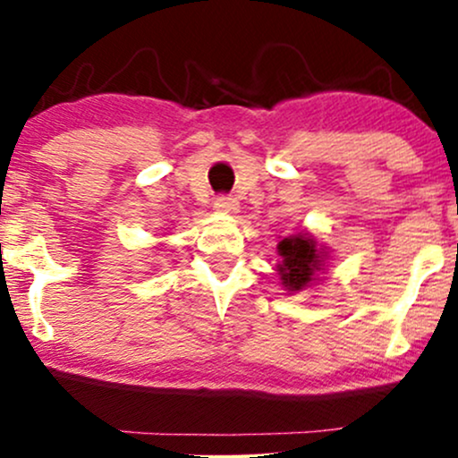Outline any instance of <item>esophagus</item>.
Segmentation results:
<instances>
[{"label": "esophagus", "instance_id": "esophagus-1", "mask_svg": "<svg viewBox=\"0 0 458 458\" xmlns=\"http://www.w3.org/2000/svg\"><path fill=\"white\" fill-rule=\"evenodd\" d=\"M213 208L217 213H228V215H234L239 211V202H236L234 198H228V196H217L215 198V204Z\"/></svg>", "mask_w": 458, "mask_h": 458}]
</instances>
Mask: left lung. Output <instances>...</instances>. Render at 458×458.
<instances>
[{
	"label": "left lung",
	"instance_id": "obj_1",
	"mask_svg": "<svg viewBox=\"0 0 458 458\" xmlns=\"http://www.w3.org/2000/svg\"><path fill=\"white\" fill-rule=\"evenodd\" d=\"M277 254L282 260L277 262V276H280L282 286L288 293H297L308 288L317 280L318 271L325 267V250L317 243L314 234L297 233L286 236L277 243Z\"/></svg>",
	"mask_w": 458,
	"mask_h": 458
}]
</instances>
